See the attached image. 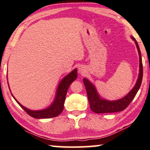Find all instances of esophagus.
I'll return each mask as SVG.
<instances>
[{
  "label": "esophagus",
  "mask_w": 150,
  "mask_h": 150,
  "mask_svg": "<svg viewBox=\"0 0 150 150\" xmlns=\"http://www.w3.org/2000/svg\"><path fill=\"white\" fill-rule=\"evenodd\" d=\"M79 72L81 74H83L85 72V69L83 67H79Z\"/></svg>",
  "instance_id": "obj_1"
}]
</instances>
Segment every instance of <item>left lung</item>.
I'll list each match as a JSON object with an SVG mask.
<instances>
[{
	"instance_id": "obj_1",
	"label": "left lung",
	"mask_w": 150,
	"mask_h": 150,
	"mask_svg": "<svg viewBox=\"0 0 150 150\" xmlns=\"http://www.w3.org/2000/svg\"><path fill=\"white\" fill-rule=\"evenodd\" d=\"M132 38L134 40L136 45H137L138 49V52H139L140 59V71L139 78H138L137 82L136 83L135 86L130 91L127 96L123 97V98L120 99V100L114 101H109L104 100V99H101L99 97L94 85L89 82L87 79H83V83H84L85 89H86L87 98H88L89 100L90 109L91 110L93 111L95 113H113V112L123 111L125 109L127 108V106L130 104V103L134 98L136 94H137L138 91H139L140 87H141L142 79H143V63H142L141 54L137 41L134 37H132Z\"/></svg>"
}]
</instances>
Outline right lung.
I'll use <instances>...</instances> for the list:
<instances>
[{
  "label": "right lung",
  "instance_id": "1",
  "mask_svg": "<svg viewBox=\"0 0 150 150\" xmlns=\"http://www.w3.org/2000/svg\"><path fill=\"white\" fill-rule=\"evenodd\" d=\"M77 78V69L69 73V74L64 78L62 80L61 82L58 85L57 93H56V96L55 100L54 101L53 104L52 105L50 108L43 110L40 111H32L28 110L25 107H23L22 105H21L16 100L18 103L21 108L24 110L25 112L28 113L29 115L35 118H54L59 115L60 114L63 112L64 108V102H65L66 94H67L68 88L71 83L74 81ZM14 98V97H13Z\"/></svg>",
  "mask_w": 150,
  "mask_h": 150
}]
</instances>
